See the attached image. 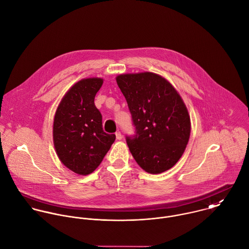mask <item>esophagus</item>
<instances>
[{
  "label": "esophagus",
  "instance_id": "34e87169",
  "mask_svg": "<svg viewBox=\"0 0 249 249\" xmlns=\"http://www.w3.org/2000/svg\"><path fill=\"white\" fill-rule=\"evenodd\" d=\"M116 138H117L118 140H122V138H123V135H122V133H121L120 131L116 132Z\"/></svg>",
  "mask_w": 249,
  "mask_h": 249
}]
</instances>
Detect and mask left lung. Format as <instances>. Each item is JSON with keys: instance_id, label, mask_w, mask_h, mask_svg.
I'll return each instance as SVG.
<instances>
[{"instance_id": "1", "label": "left lung", "mask_w": 249, "mask_h": 249, "mask_svg": "<svg viewBox=\"0 0 249 249\" xmlns=\"http://www.w3.org/2000/svg\"><path fill=\"white\" fill-rule=\"evenodd\" d=\"M116 81L136 126V135L126 137L135 161L150 174L171 169L183 155L191 131L181 96L167 79L154 72L120 74Z\"/></svg>"}]
</instances>
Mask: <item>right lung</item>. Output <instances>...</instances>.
Returning <instances> with one entry per match:
<instances>
[{
  "mask_svg": "<svg viewBox=\"0 0 249 249\" xmlns=\"http://www.w3.org/2000/svg\"><path fill=\"white\" fill-rule=\"evenodd\" d=\"M103 84L100 77L84 78L72 85L60 101L53 123V143L60 161L71 171L92 173L114 143L115 134L102 128L94 96Z\"/></svg>",
  "mask_w": 249,
  "mask_h": 249,
  "instance_id": "right-lung-1",
  "label": "right lung"
}]
</instances>
